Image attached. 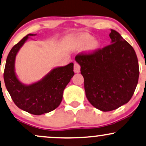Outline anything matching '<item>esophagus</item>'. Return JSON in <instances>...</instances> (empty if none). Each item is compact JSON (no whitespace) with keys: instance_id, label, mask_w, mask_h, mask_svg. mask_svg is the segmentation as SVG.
<instances>
[{"instance_id":"34e87169","label":"esophagus","mask_w":146,"mask_h":146,"mask_svg":"<svg viewBox=\"0 0 146 146\" xmlns=\"http://www.w3.org/2000/svg\"><path fill=\"white\" fill-rule=\"evenodd\" d=\"M74 71L75 73H80V65L78 62L74 63Z\"/></svg>"}]
</instances>
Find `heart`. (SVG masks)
Listing matches in <instances>:
<instances>
[{
    "instance_id": "b5f03b06",
    "label": "heart",
    "mask_w": 146,
    "mask_h": 146,
    "mask_svg": "<svg viewBox=\"0 0 146 146\" xmlns=\"http://www.w3.org/2000/svg\"><path fill=\"white\" fill-rule=\"evenodd\" d=\"M76 45L78 47L82 48L87 46L90 50H94L99 47V42L93 40V36L89 34H82L78 36L76 40Z\"/></svg>"
}]
</instances>
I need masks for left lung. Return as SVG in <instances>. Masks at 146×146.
I'll return each mask as SVG.
<instances>
[{"label": "left lung", "instance_id": "obj_1", "mask_svg": "<svg viewBox=\"0 0 146 146\" xmlns=\"http://www.w3.org/2000/svg\"><path fill=\"white\" fill-rule=\"evenodd\" d=\"M111 44L77 54L88 100L103 111L127 103L138 83L139 68L134 49L118 33L111 30Z\"/></svg>", "mask_w": 146, "mask_h": 146}]
</instances>
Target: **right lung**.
<instances>
[{
    "mask_svg": "<svg viewBox=\"0 0 146 146\" xmlns=\"http://www.w3.org/2000/svg\"><path fill=\"white\" fill-rule=\"evenodd\" d=\"M29 34L12 47L8 54L4 71V81L12 100L21 110L34 115L53 111L60 104L63 91L74 75L73 63L54 68L43 80L29 86L17 80L14 64L16 54L29 38Z\"/></svg>",
    "mask_w": 146,
    "mask_h": 146,
    "instance_id": "add662e5",
    "label": "right lung"
}]
</instances>
